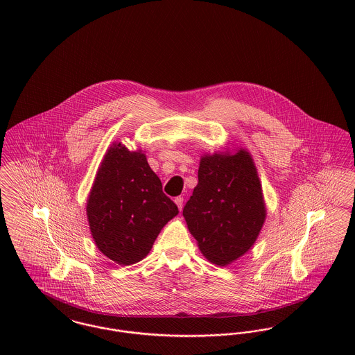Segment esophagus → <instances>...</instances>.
<instances>
[{"instance_id": "34e87169", "label": "esophagus", "mask_w": 355, "mask_h": 355, "mask_svg": "<svg viewBox=\"0 0 355 355\" xmlns=\"http://www.w3.org/2000/svg\"><path fill=\"white\" fill-rule=\"evenodd\" d=\"M174 202L178 206L180 210H182V207H184V197H177V198L174 200Z\"/></svg>"}]
</instances>
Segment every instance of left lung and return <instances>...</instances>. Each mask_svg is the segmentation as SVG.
<instances>
[{
  "label": "left lung",
  "mask_w": 355,
  "mask_h": 355,
  "mask_svg": "<svg viewBox=\"0 0 355 355\" xmlns=\"http://www.w3.org/2000/svg\"><path fill=\"white\" fill-rule=\"evenodd\" d=\"M262 185L252 154H203L198 184L184 207L187 229L201 253L227 266L253 248L266 220Z\"/></svg>",
  "instance_id": "obj_1"
}]
</instances>
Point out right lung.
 Here are the masks:
<instances>
[{
  "mask_svg": "<svg viewBox=\"0 0 355 355\" xmlns=\"http://www.w3.org/2000/svg\"><path fill=\"white\" fill-rule=\"evenodd\" d=\"M178 214L142 150L113 142L102 158L86 201L90 233L98 250L121 266L152 250L162 227Z\"/></svg>",
  "mask_w": 355,
  "mask_h": 355,
  "instance_id": "add662e5",
  "label": "right lung"
}]
</instances>
